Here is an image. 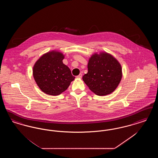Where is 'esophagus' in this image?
Here are the masks:
<instances>
[{
  "label": "esophagus",
  "instance_id": "esophagus-1",
  "mask_svg": "<svg viewBox=\"0 0 158 158\" xmlns=\"http://www.w3.org/2000/svg\"><path fill=\"white\" fill-rule=\"evenodd\" d=\"M82 73H80L79 75L77 76V78H82Z\"/></svg>",
  "mask_w": 158,
  "mask_h": 158
}]
</instances>
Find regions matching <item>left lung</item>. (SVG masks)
<instances>
[{
  "label": "left lung",
  "instance_id": "obj_1",
  "mask_svg": "<svg viewBox=\"0 0 158 158\" xmlns=\"http://www.w3.org/2000/svg\"><path fill=\"white\" fill-rule=\"evenodd\" d=\"M88 73L83 81L89 89L99 96H105L113 92L122 78L120 63L106 52L94 53L88 64Z\"/></svg>",
  "mask_w": 158,
  "mask_h": 158
}]
</instances>
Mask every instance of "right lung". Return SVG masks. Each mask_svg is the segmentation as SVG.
I'll list each match as a JSON object with an SVG mask.
<instances>
[{"label": "right lung", "instance_id": "obj_1", "mask_svg": "<svg viewBox=\"0 0 158 158\" xmlns=\"http://www.w3.org/2000/svg\"><path fill=\"white\" fill-rule=\"evenodd\" d=\"M63 54L53 50L44 54L33 67V76L39 88L46 94L59 95L66 90L75 77L63 63Z\"/></svg>", "mask_w": 158, "mask_h": 158}]
</instances>
